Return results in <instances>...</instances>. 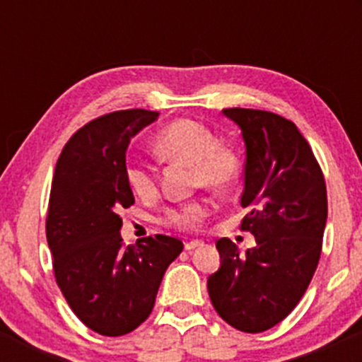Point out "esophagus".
Segmentation results:
<instances>
[{
  "instance_id": "1",
  "label": "esophagus",
  "mask_w": 362,
  "mask_h": 362,
  "mask_svg": "<svg viewBox=\"0 0 362 362\" xmlns=\"http://www.w3.org/2000/svg\"><path fill=\"white\" fill-rule=\"evenodd\" d=\"M202 245H203V242H202V240H191V242H187V243H185V247H184V249L187 250V252H191V250L198 249V247H202Z\"/></svg>"
}]
</instances>
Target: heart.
Returning <instances> with one entry per match:
<instances>
[{"mask_svg": "<svg viewBox=\"0 0 362 362\" xmlns=\"http://www.w3.org/2000/svg\"><path fill=\"white\" fill-rule=\"evenodd\" d=\"M156 152L166 160L192 166V184L215 192H224L240 177V158L231 147L218 144L211 129L191 119H178L168 124L156 138ZM126 180L131 191L140 198L156 194V175L148 164L129 160ZM208 208L204 203L191 202L164 214V222L178 229H194L204 221Z\"/></svg>", "mask_w": 362, "mask_h": 362, "instance_id": "obj_1", "label": "heart"}]
</instances>
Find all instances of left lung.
<instances>
[{"label":"left lung","mask_w":362,"mask_h":362,"mask_svg":"<svg viewBox=\"0 0 362 362\" xmlns=\"http://www.w3.org/2000/svg\"><path fill=\"white\" fill-rule=\"evenodd\" d=\"M242 129L245 177L242 229L255 247L240 254L229 238L217 242L221 268L208 276L218 315L243 333L282 322L305 294L322 249L327 194L322 171L294 122L264 110H222Z\"/></svg>","instance_id":"obj_1"}]
</instances>
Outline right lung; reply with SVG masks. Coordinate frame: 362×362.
<instances>
[{"label": "right lung", "instance_id": "right-lung-1", "mask_svg": "<svg viewBox=\"0 0 362 362\" xmlns=\"http://www.w3.org/2000/svg\"><path fill=\"white\" fill-rule=\"evenodd\" d=\"M159 112L120 110L76 131L61 152L50 189L47 242L54 275L75 315L103 337L147 320L160 280L184 243L164 235L122 245L119 211L134 203L126 180L131 138Z\"/></svg>", "mask_w": 362, "mask_h": 362}]
</instances>
